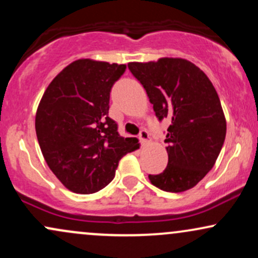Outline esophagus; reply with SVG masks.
<instances>
[{
    "label": "esophagus",
    "mask_w": 258,
    "mask_h": 258,
    "mask_svg": "<svg viewBox=\"0 0 258 258\" xmlns=\"http://www.w3.org/2000/svg\"><path fill=\"white\" fill-rule=\"evenodd\" d=\"M139 141H141V143L143 144V146H146V144L150 143V137H149V133H148L147 131H142L141 133H139Z\"/></svg>",
    "instance_id": "esophagus-1"
}]
</instances>
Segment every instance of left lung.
Wrapping results in <instances>:
<instances>
[{
	"label": "left lung",
	"instance_id": "left-lung-1",
	"mask_svg": "<svg viewBox=\"0 0 258 258\" xmlns=\"http://www.w3.org/2000/svg\"><path fill=\"white\" fill-rule=\"evenodd\" d=\"M147 91L159 120L168 117L165 142L168 164L149 174L153 185L170 193L191 189L214 167L227 131L226 116L214 85L200 68L183 58L128 63Z\"/></svg>",
	"mask_w": 258,
	"mask_h": 258
}]
</instances>
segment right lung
<instances>
[{"label": "right lung", "mask_w": 258, "mask_h": 258, "mask_svg": "<svg viewBox=\"0 0 258 258\" xmlns=\"http://www.w3.org/2000/svg\"><path fill=\"white\" fill-rule=\"evenodd\" d=\"M125 64L78 59L44 91L35 117L47 165L65 188L78 194L99 191L115 176L119 161L137 150V138H123L108 116L112 85Z\"/></svg>", "instance_id": "right-lung-1"}]
</instances>
